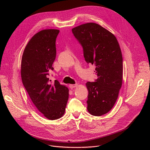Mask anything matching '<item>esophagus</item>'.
Masks as SVG:
<instances>
[{
  "label": "esophagus",
  "mask_w": 150,
  "mask_h": 150,
  "mask_svg": "<svg viewBox=\"0 0 150 150\" xmlns=\"http://www.w3.org/2000/svg\"><path fill=\"white\" fill-rule=\"evenodd\" d=\"M78 86V83H75V84H69V87L71 88H75L77 87Z\"/></svg>",
  "instance_id": "esophagus-1"
}]
</instances>
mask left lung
Instances as JSON below:
<instances>
[{"label":"left lung","mask_w":150,"mask_h":150,"mask_svg":"<svg viewBox=\"0 0 150 150\" xmlns=\"http://www.w3.org/2000/svg\"><path fill=\"white\" fill-rule=\"evenodd\" d=\"M81 45L88 63L96 67L97 79L87 82V110L96 116L109 112L114 106L122 84L123 58L116 37L101 25L89 23L72 29Z\"/></svg>","instance_id":"left-lung-1"}]
</instances>
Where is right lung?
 Here are the masks:
<instances>
[{
  "label": "right lung",
  "mask_w": 150,
  "mask_h": 150,
  "mask_svg": "<svg viewBox=\"0 0 150 150\" xmlns=\"http://www.w3.org/2000/svg\"><path fill=\"white\" fill-rule=\"evenodd\" d=\"M59 30H43L29 41L21 60L23 83L36 108L49 120H56L65 113L69 98L65 85L49 79V71L56 55V39Z\"/></svg>",
  "instance_id": "obj_1"
}]
</instances>
